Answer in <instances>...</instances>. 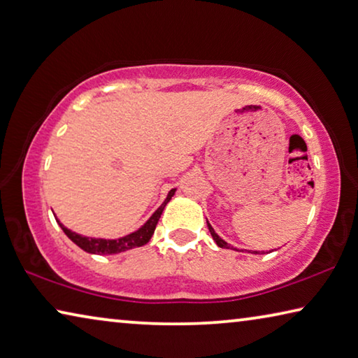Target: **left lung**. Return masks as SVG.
<instances>
[{"label":"left lung","mask_w":358,"mask_h":358,"mask_svg":"<svg viewBox=\"0 0 358 358\" xmlns=\"http://www.w3.org/2000/svg\"><path fill=\"white\" fill-rule=\"evenodd\" d=\"M207 226H208V231H210V234H212L213 241L217 242V245H218V247H221V248H231L229 243H228V242H224V241L221 239V237L217 234V232H215V229L212 228V224H210L208 221H207ZM253 253H259V252H253Z\"/></svg>","instance_id":"1"}]
</instances>
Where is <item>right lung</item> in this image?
<instances>
[{
	"label": "right lung",
	"instance_id": "right-lung-1",
	"mask_svg": "<svg viewBox=\"0 0 358 358\" xmlns=\"http://www.w3.org/2000/svg\"><path fill=\"white\" fill-rule=\"evenodd\" d=\"M175 191H177V188L169 191L166 201L161 203V207H159L156 212L151 215L150 220L146 221L141 228H138L134 232H130V234H127V236L119 237V239H100V237L81 236V234H78V232H73L71 229L65 228V226L62 224L59 220L57 218L55 220H57V223L60 224V228L64 229L65 234L68 236V239H71L79 248H83L84 252L92 253V255H116V253H121L126 250H132V248H135V247H141V245H145V243L150 242L152 234H155L157 221H159V218H161L164 208H166L170 199L173 197Z\"/></svg>",
	"mask_w": 358,
	"mask_h": 358
}]
</instances>
